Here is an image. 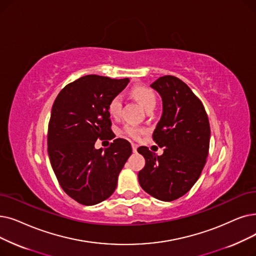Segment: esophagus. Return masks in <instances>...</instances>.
Instances as JSON below:
<instances>
[{"label":"esophagus","mask_w":256,"mask_h":256,"mask_svg":"<svg viewBox=\"0 0 256 256\" xmlns=\"http://www.w3.org/2000/svg\"><path fill=\"white\" fill-rule=\"evenodd\" d=\"M132 152H137V148H138V146H137V144L132 143Z\"/></svg>","instance_id":"34e87169"}]
</instances>
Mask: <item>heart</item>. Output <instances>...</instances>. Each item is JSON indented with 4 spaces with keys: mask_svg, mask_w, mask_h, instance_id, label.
<instances>
[{
    "mask_svg": "<svg viewBox=\"0 0 256 256\" xmlns=\"http://www.w3.org/2000/svg\"><path fill=\"white\" fill-rule=\"evenodd\" d=\"M130 94L146 110L154 108L156 95L150 88L144 86H135L130 88ZM121 106H122V100L119 95L112 97L108 104V113L114 117H117L120 114ZM142 132H143L142 128L132 124H126L124 128V134L132 139H138L141 136Z\"/></svg>",
    "mask_w": 256,
    "mask_h": 256,
    "instance_id": "1",
    "label": "heart"
}]
</instances>
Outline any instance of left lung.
I'll return each mask as SVG.
<instances>
[{
    "mask_svg": "<svg viewBox=\"0 0 256 256\" xmlns=\"http://www.w3.org/2000/svg\"><path fill=\"white\" fill-rule=\"evenodd\" d=\"M163 104L152 139L164 152L138 148L146 159L138 180L144 192L170 202L190 190L204 168L209 152L210 126L202 102L178 77L165 75L150 84Z\"/></svg>",
    "mask_w": 256,
    "mask_h": 256,
    "instance_id": "8db88e82",
    "label": "left lung"
}]
</instances>
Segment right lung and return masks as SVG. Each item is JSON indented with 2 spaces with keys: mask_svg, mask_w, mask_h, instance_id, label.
I'll return each instance as SVG.
<instances>
[{
  "mask_svg": "<svg viewBox=\"0 0 256 256\" xmlns=\"http://www.w3.org/2000/svg\"><path fill=\"white\" fill-rule=\"evenodd\" d=\"M130 82L86 75L66 84L53 104L48 126V154L64 192L80 204L100 203L115 192L118 176L132 154L126 139L96 150L97 138H115L108 104Z\"/></svg>",
  "mask_w": 256,
  "mask_h": 256,
  "instance_id": "obj_1",
  "label": "right lung"
}]
</instances>
